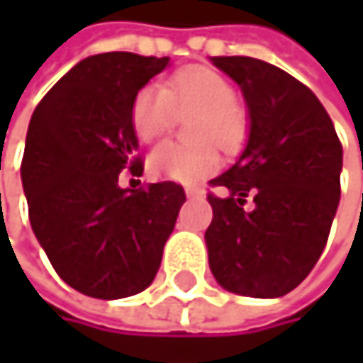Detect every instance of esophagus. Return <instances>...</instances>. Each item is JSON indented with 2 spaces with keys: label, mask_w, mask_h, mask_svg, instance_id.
<instances>
[{
  "label": "esophagus",
  "mask_w": 363,
  "mask_h": 363,
  "mask_svg": "<svg viewBox=\"0 0 363 363\" xmlns=\"http://www.w3.org/2000/svg\"><path fill=\"white\" fill-rule=\"evenodd\" d=\"M184 195H186L189 199H195V197H203V193H201L199 189H184Z\"/></svg>",
  "instance_id": "1"
}]
</instances>
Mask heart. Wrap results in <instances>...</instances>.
Listing matches in <instances>:
<instances>
[{"instance_id":"1","label":"heart","mask_w":363,"mask_h":363,"mask_svg":"<svg viewBox=\"0 0 363 363\" xmlns=\"http://www.w3.org/2000/svg\"><path fill=\"white\" fill-rule=\"evenodd\" d=\"M199 113L193 121L191 136L197 147L162 143L149 155V172L162 181L193 184L214 174L220 166L212 140L229 151L242 140L244 121L235 109V90L231 84L201 67H191L172 75L164 88L145 86L132 103V128L145 143L164 136L174 117Z\"/></svg>"}]
</instances>
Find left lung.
<instances>
[{"mask_svg": "<svg viewBox=\"0 0 363 363\" xmlns=\"http://www.w3.org/2000/svg\"><path fill=\"white\" fill-rule=\"evenodd\" d=\"M242 90L248 140L238 162L210 181L206 231L214 279L229 292L277 298L294 290L324 252L340 199L342 147L318 96L275 65L212 56ZM246 196L255 208L243 210Z\"/></svg>", "mask_w": 363, "mask_h": 363, "instance_id": "left-lung-1", "label": "left lung"}]
</instances>
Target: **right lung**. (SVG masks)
<instances>
[{"label": "right lung", "instance_id": "add662e5", "mask_svg": "<svg viewBox=\"0 0 363 363\" xmlns=\"http://www.w3.org/2000/svg\"><path fill=\"white\" fill-rule=\"evenodd\" d=\"M168 65L132 52L88 56L33 111L21 166L31 229L62 281L86 296L149 288L186 199L170 181L119 186L121 170L143 174L132 103Z\"/></svg>", "mask_w": 363, "mask_h": 363}]
</instances>
